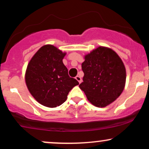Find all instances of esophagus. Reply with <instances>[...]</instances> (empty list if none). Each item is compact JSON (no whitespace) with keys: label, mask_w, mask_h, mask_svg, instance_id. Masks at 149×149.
<instances>
[{"label":"esophagus","mask_w":149,"mask_h":149,"mask_svg":"<svg viewBox=\"0 0 149 149\" xmlns=\"http://www.w3.org/2000/svg\"><path fill=\"white\" fill-rule=\"evenodd\" d=\"M76 79L77 80V81H78L79 83H80V82H82V78H80V77L79 76H76Z\"/></svg>","instance_id":"34e87169"}]
</instances>
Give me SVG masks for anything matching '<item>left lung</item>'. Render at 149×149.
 <instances>
[{
  "mask_svg": "<svg viewBox=\"0 0 149 149\" xmlns=\"http://www.w3.org/2000/svg\"><path fill=\"white\" fill-rule=\"evenodd\" d=\"M84 58L83 82L79 87L92 105L106 107L124 89L126 79L124 64L115 51L105 46H98Z\"/></svg>",
  "mask_w": 149,
  "mask_h": 149,
  "instance_id": "1",
  "label": "left lung"
}]
</instances>
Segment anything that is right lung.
Segmentation results:
<instances>
[{"instance_id":"add662e5","label":"right lung","mask_w":149,"mask_h":149,"mask_svg":"<svg viewBox=\"0 0 149 149\" xmlns=\"http://www.w3.org/2000/svg\"><path fill=\"white\" fill-rule=\"evenodd\" d=\"M67 53L51 44L36 52L27 67L25 80L28 90L41 105L56 107L66 101L71 89L79 85L68 74L62 60Z\"/></svg>"}]
</instances>
